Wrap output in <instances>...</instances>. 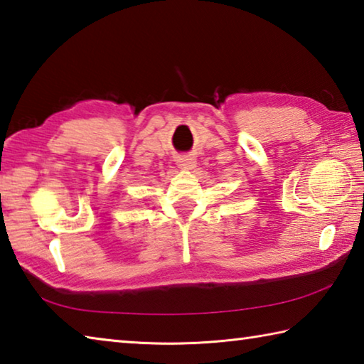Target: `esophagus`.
<instances>
[{
	"label": "esophagus",
	"instance_id": "obj_1",
	"mask_svg": "<svg viewBox=\"0 0 364 364\" xmlns=\"http://www.w3.org/2000/svg\"><path fill=\"white\" fill-rule=\"evenodd\" d=\"M178 165H180L181 168H194V165H196V159L194 157H189V156H183V157H180V159H178Z\"/></svg>",
	"mask_w": 364,
	"mask_h": 364
}]
</instances>
